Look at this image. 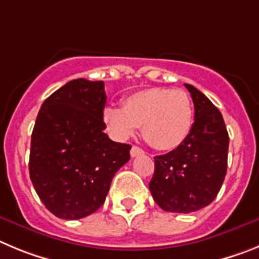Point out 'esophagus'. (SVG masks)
I'll return each mask as SVG.
<instances>
[{"label": "esophagus", "instance_id": "obj_1", "mask_svg": "<svg viewBox=\"0 0 259 259\" xmlns=\"http://www.w3.org/2000/svg\"><path fill=\"white\" fill-rule=\"evenodd\" d=\"M143 153H144V151L137 146H133L132 150H130V155H132V157H137V156L143 155Z\"/></svg>", "mask_w": 259, "mask_h": 259}]
</instances>
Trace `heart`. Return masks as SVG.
I'll return each mask as SVG.
<instances>
[{
	"label": "heart",
	"mask_w": 259,
	"mask_h": 259,
	"mask_svg": "<svg viewBox=\"0 0 259 259\" xmlns=\"http://www.w3.org/2000/svg\"><path fill=\"white\" fill-rule=\"evenodd\" d=\"M102 118L116 141H127L142 126L144 139L153 148L170 151L187 139L193 104L185 90L151 88L125 98L124 107H106Z\"/></svg>",
	"instance_id": "heart-1"
}]
</instances>
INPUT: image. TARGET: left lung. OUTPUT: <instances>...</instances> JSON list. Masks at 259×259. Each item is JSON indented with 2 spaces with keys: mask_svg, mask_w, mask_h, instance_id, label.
<instances>
[{
  "mask_svg": "<svg viewBox=\"0 0 259 259\" xmlns=\"http://www.w3.org/2000/svg\"><path fill=\"white\" fill-rule=\"evenodd\" d=\"M195 106V122L176 150L155 156L150 191L165 211L192 213L208 206L227 171L228 133L222 113L195 86L185 83Z\"/></svg>",
  "mask_w": 259,
  "mask_h": 259,
  "instance_id": "obj_1",
  "label": "left lung"
}]
</instances>
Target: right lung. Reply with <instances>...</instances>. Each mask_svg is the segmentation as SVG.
<instances>
[{"instance_id": "1", "label": "right lung", "mask_w": 259, "mask_h": 259, "mask_svg": "<svg viewBox=\"0 0 259 259\" xmlns=\"http://www.w3.org/2000/svg\"><path fill=\"white\" fill-rule=\"evenodd\" d=\"M103 81L77 78L41 106L31 139L29 177L49 211L80 220L103 205L116 171L132 146L104 133Z\"/></svg>"}]
</instances>
